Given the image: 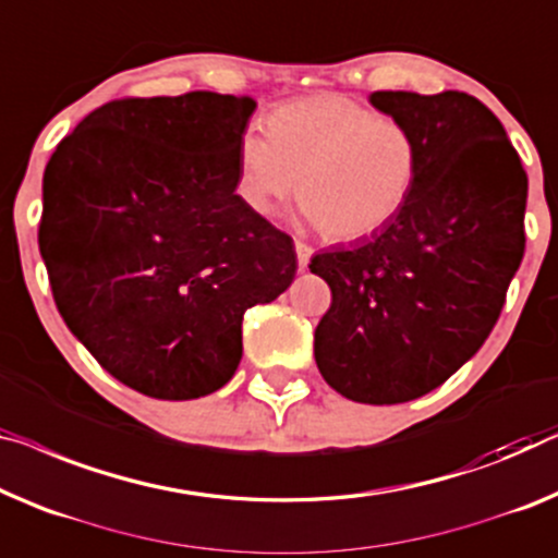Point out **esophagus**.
I'll return each instance as SVG.
<instances>
[{
  "label": "esophagus",
  "mask_w": 558,
  "mask_h": 558,
  "mask_svg": "<svg viewBox=\"0 0 558 558\" xmlns=\"http://www.w3.org/2000/svg\"><path fill=\"white\" fill-rule=\"evenodd\" d=\"M295 255H298V268L305 270L307 263H311V257H313V247L307 243H301V240H295Z\"/></svg>",
  "instance_id": "34e87169"
}]
</instances>
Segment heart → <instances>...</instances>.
<instances>
[{
    "instance_id": "1",
    "label": "heart",
    "mask_w": 558,
    "mask_h": 558,
    "mask_svg": "<svg viewBox=\"0 0 558 558\" xmlns=\"http://www.w3.org/2000/svg\"><path fill=\"white\" fill-rule=\"evenodd\" d=\"M238 140L235 193L272 218L295 195L323 235L353 243L390 226L409 203L421 149L403 122L343 95H313L276 107Z\"/></svg>"
}]
</instances>
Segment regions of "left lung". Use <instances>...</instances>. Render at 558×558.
Segmentation results:
<instances>
[{"mask_svg":"<svg viewBox=\"0 0 558 558\" xmlns=\"http://www.w3.org/2000/svg\"><path fill=\"white\" fill-rule=\"evenodd\" d=\"M371 105L413 132L418 182L390 226L311 257L332 293L313 351L348 401L393 405L446 384L494 330L526 247L529 180L476 97L386 89Z\"/></svg>","mask_w":558,"mask_h":558,"instance_id":"obj_1","label":"left lung"}]
</instances>
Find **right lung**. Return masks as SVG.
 I'll use <instances>...</instances> for the list:
<instances>
[{
	"instance_id": "obj_1",
	"label": "right lung",
	"mask_w": 558,
	"mask_h": 558,
	"mask_svg": "<svg viewBox=\"0 0 558 558\" xmlns=\"http://www.w3.org/2000/svg\"><path fill=\"white\" fill-rule=\"evenodd\" d=\"M253 97H122L49 157L39 253L57 311L137 393L190 401L228 384L243 315L295 278L293 238L235 195Z\"/></svg>"
}]
</instances>
